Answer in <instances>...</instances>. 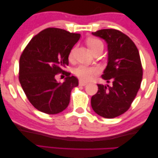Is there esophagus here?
<instances>
[{
    "label": "esophagus",
    "instance_id": "obj_1",
    "mask_svg": "<svg viewBox=\"0 0 158 158\" xmlns=\"http://www.w3.org/2000/svg\"><path fill=\"white\" fill-rule=\"evenodd\" d=\"M79 85H81V86H85V85H87V83H86V82H82L81 81H79Z\"/></svg>",
    "mask_w": 158,
    "mask_h": 158
}]
</instances>
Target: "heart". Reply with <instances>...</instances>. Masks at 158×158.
I'll list each match as a JSON object with an SVG mask.
<instances>
[{"mask_svg": "<svg viewBox=\"0 0 158 158\" xmlns=\"http://www.w3.org/2000/svg\"><path fill=\"white\" fill-rule=\"evenodd\" d=\"M87 45L92 52L97 49L103 48V43L99 39L95 38H89L87 40ZM76 49L73 48L70 52L69 59H72L74 55V52ZM98 73V69L95 67H87L85 66H81L75 69V74L82 81L87 82L92 79L94 75Z\"/></svg>", "mask_w": 158, "mask_h": 158, "instance_id": "b5f03b06", "label": "heart"}]
</instances>
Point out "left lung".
<instances>
[{
	"instance_id": "1",
	"label": "left lung",
	"mask_w": 158,
	"mask_h": 158,
	"mask_svg": "<svg viewBox=\"0 0 158 158\" xmlns=\"http://www.w3.org/2000/svg\"><path fill=\"white\" fill-rule=\"evenodd\" d=\"M108 45V63L102 77L109 85L97 84L98 92L91 99L92 109L105 118L126 112L140 88L143 69L135 44L127 35L115 29L92 32Z\"/></svg>"
}]
</instances>
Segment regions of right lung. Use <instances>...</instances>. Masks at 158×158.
<instances>
[{
  "label": "right lung",
  "mask_w": 158,
  "mask_h": 158,
  "mask_svg": "<svg viewBox=\"0 0 158 158\" xmlns=\"http://www.w3.org/2000/svg\"><path fill=\"white\" fill-rule=\"evenodd\" d=\"M81 38L79 33L57 28H48L35 35L19 59L20 84L31 103L47 114H57L65 110L71 90L78 86V80L70 73L61 84L56 74L64 73L69 56Z\"/></svg>",
  "instance_id": "add662e5"
}]
</instances>
